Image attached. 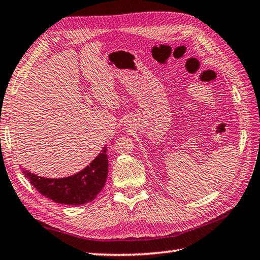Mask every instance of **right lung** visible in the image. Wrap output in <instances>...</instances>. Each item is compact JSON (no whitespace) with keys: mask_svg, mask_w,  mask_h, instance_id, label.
I'll return each instance as SVG.
<instances>
[{"mask_svg":"<svg viewBox=\"0 0 260 260\" xmlns=\"http://www.w3.org/2000/svg\"><path fill=\"white\" fill-rule=\"evenodd\" d=\"M22 174L43 196L58 204L82 205L92 202L103 190L108 176V156L104 146L98 156L82 171L58 178L39 177L22 168Z\"/></svg>","mask_w":260,"mask_h":260,"instance_id":"obj_1","label":"right lung"}]
</instances>
